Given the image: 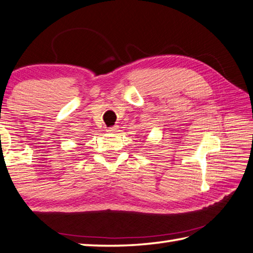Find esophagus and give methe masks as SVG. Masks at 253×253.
Wrapping results in <instances>:
<instances>
[{
	"instance_id": "esophagus-1",
	"label": "esophagus",
	"mask_w": 253,
	"mask_h": 253,
	"mask_svg": "<svg viewBox=\"0 0 253 253\" xmlns=\"http://www.w3.org/2000/svg\"><path fill=\"white\" fill-rule=\"evenodd\" d=\"M118 131V127L117 126H112V127H108L107 128V132L109 133H116Z\"/></svg>"
}]
</instances>
